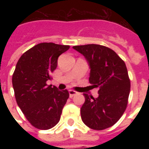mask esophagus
<instances>
[{
  "mask_svg": "<svg viewBox=\"0 0 149 149\" xmlns=\"http://www.w3.org/2000/svg\"><path fill=\"white\" fill-rule=\"evenodd\" d=\"M68 93H69V97H74L75 95H77V92H75V91H73V90H69L68 91Z\"/></svg>",
  "mask_w": 149,
  "mask_h": 149,
  "instance_id": "34e87169",
  "label": "esophagus"
}]
</instances>
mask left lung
Returning a JSON list of instances; mask_svg holds the SVG:
<instances>
[{"instance_id":"left-lung-1","label":"left lung","mask_w":149,"mask_h":149,"mask_svg":"<svg viewBox=\"0 0 149 149\" xmlns=\"http://www.w3.org/2000/svg\"><path fill=\"white\" fill-rule=\"evenodd\" d=\"M72 48L84 56L89 65L90 87L99 88L97 98L84 93L82 121L95 130L109 128L118 121L128 104L130 80L125 63L105 46L92 44Z\"/></svg>"}]
</instances>
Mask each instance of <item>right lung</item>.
I'll return each instance as SVG.
<instances>
[{
    "label": "right lung",
    "mask_w": 149,
    "mask_h": 149,
    "mask_svg": "<svg viewBox=\"0 0 149 149\" xmlns=\"http://www.w3.org/2000/svg\"><path fill=\"white\" fill-rule=\"evenodd\" d=\"M68 49V45L40 43L24 52L16 65L12 79L16 100L35 128L47 130L61 119L69 93L46 82L56 68L59 56Z\"/></svg>",
    "instance_id": "add662e5"
}]
</instances>
